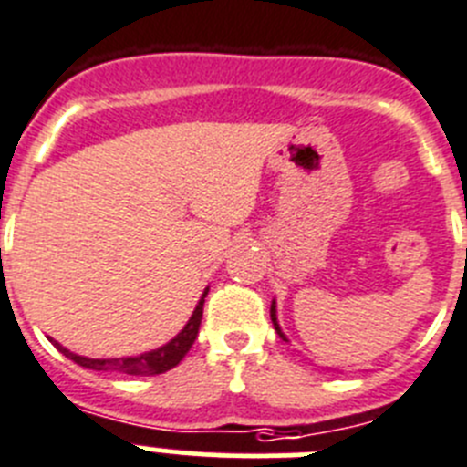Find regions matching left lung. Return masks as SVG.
I'll list each match as a JSON object with an SVG mask.
<instances>
[{
    "mask_svg": "<svg viewBox=\"0 0 467 467\" xmlns=\"http://www.w3.org/2000/svg\"><path fill=\"white\" fill-rule=\"evenodd\" d=\"M270 317H272V323H275V330H276V333H279V337L284 339V342H288V339H285V335L281 333L279 321H276V302H275V300H272V306H270Z\"/></svg>",
    "mask_w": 467,
    "mask_h": 467,
    "instance_id": "obj_1",
    "label": "left lung"
}]
</instances>
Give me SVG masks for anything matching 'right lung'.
<instances>
[{
    "label": "right lung",
    "mask_w": 467,
    "mask_h": 467,
    "mask_svg": "<svg viewBox=\"0 0 467 467\" xmlns=\"http://www.w3.org/2000/svg\"><path fill=\"white\" fill-rule=\"evenodd\" d=\"M209 288L202 293L200 302H197L195 312L192 317L188 318V323L183 326V330L176 335L171 342H167L165 347L153 348L149 354L141 356H125V358H86V356L71 354L69 348L62 347L60 342L56 339H50L53 347L65 354L67 358L78 363L81 368L88 369H98V372H119V375H132V377H150V375H162L167 369L176 368V365L182 363L183 356L191 351L192 342H195L197 333H200V323H202V309H204V297H207Z\"/></svg>",
    "instance_id": "add662e5"
}]
</instances>
